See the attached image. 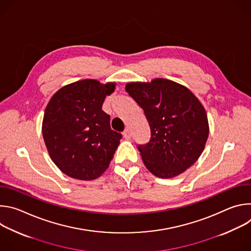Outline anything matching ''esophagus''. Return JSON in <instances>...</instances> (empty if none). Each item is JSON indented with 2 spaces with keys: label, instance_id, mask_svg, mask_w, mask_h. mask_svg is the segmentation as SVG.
<instances>
[{
  "label": "esophagus",
  "instance_id": "1",
  "mask_svg": "<svg viewBox=\"0 0 251 251\" xmlns=\"http://www.w3.org/2000/svg\"><path fill=\"white\" fill-rule=\"evenodd\" d=\"M123 136H124L125 139H130L131 136H132V134H131V132H130L129 129H125V131L123 132Z\"/></svg>",
  "mask_w": 251,
  "mask_h": 251
}]
</instances>
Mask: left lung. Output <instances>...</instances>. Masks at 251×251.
<instances>
[{
  "label": "left lung",
  "mask_w": 251,
  "mask_h": 251,
  "mask_svg": "<svg viewBox=\"0 0 251 251\" xmlns=\"http://www.w3.org/2000/svg\"><path fill=\"white\" fill-rule=\"evenodd\" d=\"M126 91L144 110L151 129L147 144L138 145L146 168L169 178L195 164L205 146L208 122L194 93L164 78L127 83Z\"/></svg>",
  "instance_id": "1"
}]
</instances>
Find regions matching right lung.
Listing matches in <instances>:
<instances>
[{
    "mask_svg": "<svg viewBox=\"0 0 251 251\" xmlns=\"http://www.w3.org/2000/svg\"><path fill=\"white\" fill-rule=\"evenodd\" d=\"M114 90L113 82L84 79L63 86L50 100L43 136L51 160L68 176L91 181L108 168L122 138L102 110Z\"/></svg>",
    "mask_w": 251,
    "mask_h": 251,
    "instance_id": "right-lung-1",
    "label": "right lung"
}]
</instances>
